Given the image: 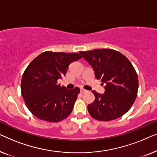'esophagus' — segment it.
Wrapping results in <instances>:
<instances>
[{
  "label": "esophagus",
  "instance_id": "1",
  "mask_svg": "<svg viewBox=\"0 0 157 157\" xmlns=\"http://www.w3.org/2000/svg\"><path fill=\"white\" fill-rule=\"evenodd\" d=\"M81 92L82 94H83V93H86V92H87V90H86V89H83V88H81Z\"/></svg>",
  "mask_w": 157,
  "mask_h": 157
}]
</instances>
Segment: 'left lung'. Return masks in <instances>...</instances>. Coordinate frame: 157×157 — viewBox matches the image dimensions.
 Wrapping results in <instances>:
<instances>
[{
  "mask_svg": "<svg viewBox=\"0 0 157 157\" xmlns=\"http://www.w3.org/2000/svg\"><path fill=\"white\" fill-rule=\"evenodd\" d=\"M94 71L96 79L106 83L104 94L92 91L95 100L88 105L94 119L108 121L127 112L137 96L139 81L136 71L125 56L112 49L80 51Z\"/></svg>",
  "mask_w": 157,
  "mask_h": 157,
  "instance_id": "left-lung-1",
  "label": "left lung"
}]
</instances>
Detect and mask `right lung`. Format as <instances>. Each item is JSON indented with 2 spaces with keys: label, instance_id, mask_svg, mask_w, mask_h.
I'll list each match as a JSON object with an SVG mask.
<instances>
[{
  "label": "right lung",
  "instance_id": "right-lung-1",
  "mask_svg": "<svg viewBox=\"0 0 157 157\" xmlns=\"http://www.w3.org/2000/svg\"><path fill=\"white\" fill-rule=\"evenodd\" d=\"M81 58L79 53L46 51L28 66L21 79V94L35 117L59 122L70 115L80 89L68 90L57 81L65 76L72 62Z\"/></svg>",
  "mask_w": 157,
  "mask_h": 157
}]
</instances>
